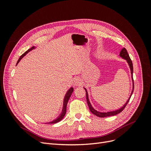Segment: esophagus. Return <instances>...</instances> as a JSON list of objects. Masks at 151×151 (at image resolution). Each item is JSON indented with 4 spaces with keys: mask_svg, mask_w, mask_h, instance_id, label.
Wrapping results in <instances>:
<instances>
[{
    "mask_svg": "<svg viewBox=\"0 0 151 151\" xmlns=\"http://www.w3.org/2000/svg\"><path fill=\"white\" fill-rule=\"evenodd\" d=\"M74 84L75 86H81L82 84V81L79 77H76L74 80Z\"/></svg>",
    "mask_w": 151,
    "mask_h": 151,
    "instance_id": "obj_1",
    "label": "esophagus"
}]
</instances>
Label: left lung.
<instances>
[{
    "label": "left lung",
    "mask_w": 151,
    "mask_h": 151,
    "mask_svg": "<svg viewBox=\"0 0 151 151\" xmlns=\"http://www.w3.org/2000/svg\"><path fill=\"white\" fill-rule=\"evenodd\" d=\"M120 57H122L123 58L125 59V60H127L128 63H129V65L130 66V70H131V74H132V77L133 78V63H132V62L131 60V59L129 57V53H128L127 50L123 48L122 49V50L120 51ZM133 82H134V80H133ZM134 85V84H133ZM134 86H133V90H132V93L131 94H132V93H133V91H134ZM85 91H86V100H87V103H88V104L89 106V109L90 111H91V113H93L94 115H96L99 117H101V118H104V117H106V116H113V115H117V114L120 113V112H122L123 109H125V106H127V104H128V103H129V100H130V98L129 99V100L127 101L126 104H124V106H123L122 108H121L120 109H118V110H116V111H109V112H106V113H101V112H99V111H97L96 110H95V109L92 107V106L91 105V103L89 101V99H88V92H87L86 89L84 88Z\"/></svg>",
    "instance_id": "1"
}]
</instances>
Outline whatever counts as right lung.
<instances>
[{
    "mask_svg": "<svg viewBox=\"0 0 151 151\" xmlns=\"http://www.w3.org/2000/svg\"><path fill=\"white\" fill-rule=\"evenodd\" d=\"M34 48H35V47H31L30 49L28 50L26 52H24L23 54H22V55L19 57V60H17V63H16V65L19 62V61L21 60V58H22V57H23L24 56H25L27 53H28L29 52L31 51V50H33ZM73 91H74V88H71L68 91V92L67 93V94H66V95H65V98H64V101H63V110H62V113H61L60 116H58V118H57L56 120H53V121H52V122H49V123H57V122H60V120H62L63 119V118L64 117V116H65V113H66L67 104L68 101V99H69V98H70V96H71V94H72V92H73Z\"/></svg>",
    "mask_w": 151,
    "mask_h": 151,
    "instance_id": "right-lung-1",
    "label": "right lung"
}]
</instances>
